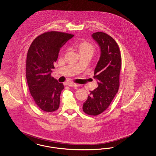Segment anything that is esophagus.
<instances>
[{
	"mask_svg": "<svg viewBox=\"0 0 156 156\" xmlns=\"http://www.w3.org/2000/svg\"><path fill=\"white\" fill-rule=\"evenodd\" d=\"M66 85H68V86H69L71 87H78V84L72 83H66Z\"/></svg>",
	"mask_w": 156,
	"mask_h": 156,
	"instance_id": "34e87169",
	"label": "esophagus"
}]
</instances>
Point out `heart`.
<instances>
[{
  "instance_id": "obj_1",
  "label": "heart",
  "mask_w": 156,
  "mask_h": 156,
  "mask_svg": "<svg viewBox=\"0 0 156 156\" xmlns=\"http://www.w3.org/2000/svg\"><path fill=\"white\" fill-rule=\"evenodd\" d=\"M74 47L79 50L80 54H90L92 55L95 51V48L91 43L87 41H78Z\"/></svg>"
}]
</instances>
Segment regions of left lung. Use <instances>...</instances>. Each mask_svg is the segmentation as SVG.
Returning a JSON list of instances; mask_svg holds the SVG:
<instances>
[{"instance_id": "8db88e82", "label": "left lung", "mask_w": 156, "mask_h": 156, "mask_svg": "<svg viewBox=\"0 0 156 156\" xmlns=\"http://www.w3.org/2000/svg\"><path fill=\"white\" fill-rule=\"evenodd\" d=\"M92 37L101 48L94 76L98 80V87L90 91L83 110L85 114L95 116L109 107L119 91L121 55L117 43L108 34L98 32L92 34Z\"/></svg>"}]
</instances>
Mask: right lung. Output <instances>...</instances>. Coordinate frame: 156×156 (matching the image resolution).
Returning a JSON list of instances; mask_svg holds the SVG:
<instances>
[{
  "label": "right lung",
  "mask_w": 156,
  "mask_h": 156,
  "mask_svg": "<svg viewBox=\"0 0 156 156\" xmlns=\"http://www.w3.org/2000/svg\"><path fill=\"white\" fill-rule=\"evenodd\" d=\"M74 35L58 31L46 32L37 37L29 48L26 75L29 91L42 110L54 112L59 107L60 95L64 88L51 76L60 49Z\"/></svg>",
  "instance_id": "add662e5"
}]
</instances>
